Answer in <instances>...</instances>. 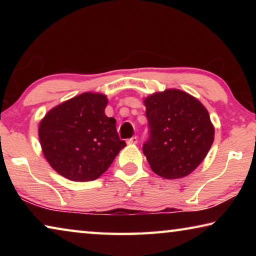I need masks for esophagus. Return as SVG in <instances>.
<instances>
[{
    "mask_svg": "<svg viewBox=\"0 0 256 256\" xmlns=\"http://www.w3.org/2000/svg\"><path fill=\"white\" fill-rule=\"evenodd\" d=\"M128 144H138V136H132L131 138H128Z\"/></svg>",
    "mask_w": 256,
    "mask_h": 256,
    "instance_id": "34e87169",
    "label": "esophagus"
}]
</instances>
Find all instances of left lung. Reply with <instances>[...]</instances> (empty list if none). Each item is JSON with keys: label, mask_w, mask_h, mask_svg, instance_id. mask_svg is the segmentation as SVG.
<instances>
[{"label": "left lung", "mask_w": 256, "mask_h": 256, "mask_svg": "<svg viewBox=\"0 0 256 256\" xmlns=\"http://www.w3.org/2000/svg\"><path fill=\"white\" fill-rule=\"evenodd\" d=\"M149 136L142 150L151 170L164 178L188 176L214 142L209 112L190 94L176 89L144 99Z\"/></svg>", "instance_id": "8db88e82"}]
</instances>
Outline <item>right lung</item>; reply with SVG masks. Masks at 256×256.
<instances>
[{
  "mask_svg": "<svg viewBox=\"0 0 256 256\" xmlns=\"http://www.w3.org/2000/svg\"><path fill=\"white\" fill-rule=\"evenodd\" d=\"M106 96L86 92L56 106L40 124L42 152L54 170L71 180H97L126 144L116 120L107 118Z\"/></svg>",
  "mask_w": 256,
  "mask_h": 256,
  "instance_id": "1",
  "label": "right lung"
}]
</instances>
